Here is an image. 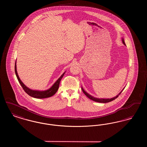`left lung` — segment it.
<instances>
[{
    "label": "left lung",
    "instance_id": "8db88e82",
    "mask_svg": "<svg viewBox=\"0 0 147 147\" xmlns=\"http://www.w3.org/2000/svg\"><path fill=\"white\" fill-rule=\"evenodd\" d=\"M122 43L124 45L126 46V44L125 43V41H124V39L123 38H122ZM124 88L122 90V91H121L119 94H117L116 96L113 97L112 98H95L93 96L91 95L90 94H89V93H88L86 91H85V90L83 89V88L82 86V90L83 92L85 94V95L88 97V98H89L90 99H91L92 100L95 101V102H100V103H107V102H109L110 101H112L113 100H115L117 98H118V96H119V95H120V94L122 92V91L123 90Z\"/></svg>",
    "mask_w": 147,
    "mask_h": 147
}]
</instances>
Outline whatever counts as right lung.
Masks as SVG:
<instances>
[{
    "label": "right lung",
    "mask_w": 147,
    "mask_h": 147,
    "mask_svg": "<svg viewBox=\"0 0 147 147\" xmlns=\"http://www.w3.org/2000/svg\"><path fill=\"white\" fill-rule=\"evenodd\" d=\"M15 71L19 83L21 85L24 91H25L29 96L32 98H44L51 97L52 96H53L56 94V92L58 91V89L59 88L60 82L66 71L63 73V74L61 75V76L57 79V80H56V82L53 84L49 89L45 90H37L31 89L22 83V82L21 81V79H20L18 74L17 68H16V61L15 62Z\"/></svg>",
    "instance_id": "1"
}]
</instances>
